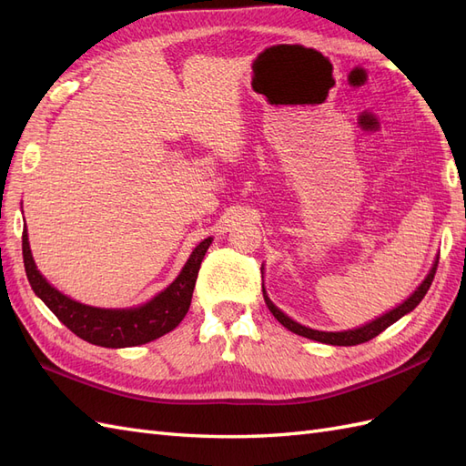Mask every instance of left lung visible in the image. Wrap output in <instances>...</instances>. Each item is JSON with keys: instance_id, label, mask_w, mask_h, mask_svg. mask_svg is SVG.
I'll return each instance as SVG.
<instances>
[{"instance_id": "1", "label": "left lung", "mask_w": 466, "mask_h": 466, "mask_svg": "<svg viewBox=\"0 0 466 466\" xmlns=\"http://www.w3.org/2000/svg\"><path fill=\"white\" fill-rule=\"evenodd\" d=\"M437 262H440V258L435 260L433 268L430 270L428 278L421 281V286L408 298L402 305H399L397 309H392V311H389L387 315L375 319L373 322L365 324V327H360V329H354V330H344V332H320V330H313V329H307V327H301L299 322L291 320L288 315H284L279 311V309L268 299V295L264 291V301L268 305V309H270V313L284 324V327L295 334L299 336H305V338H311V340H317V342H324V344H332V346H358V344H363V342H370L371 338L379 336L380 332H383L385 329H389L392 322H397L400 317H404L406 313H410L412 309L424 299V295L428 293L431 281H433V276H435V270H437Z\"/></svg>"}]
</instances>
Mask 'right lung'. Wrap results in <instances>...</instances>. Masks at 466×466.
Returning <instances> with one entry per match:
<instances>
[{"label": "right lung", "instance_id": "obj_1", "mask_svg": "<svg viewBox=\"0 0 466 466\" xmlns=\"http://www.w3.org/2000/svg\"><path fill=\"white\" fill-rule=\"evenodd\" d=\"M209 245L211 237L204 238L194 248L178 278L165 291H161L157 298L144 307L118 309V311H115V309L81 305L66 298L58 289H54L36 270L26 229H23V262L33 291L69 330L95 346L128 348L151 342L155 338L178 327V322L188 313L196 278H198L200 264Z\"/></svg>", "mask_w": 466, "mask_h": 466}]
</instances>
